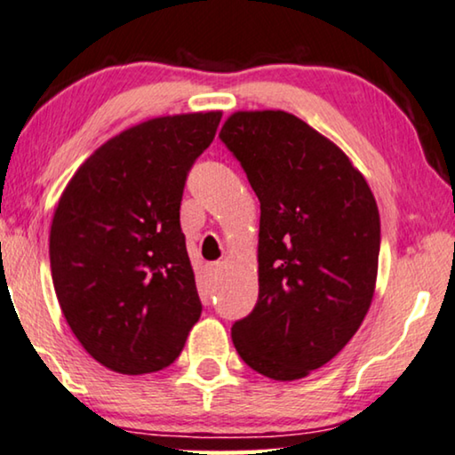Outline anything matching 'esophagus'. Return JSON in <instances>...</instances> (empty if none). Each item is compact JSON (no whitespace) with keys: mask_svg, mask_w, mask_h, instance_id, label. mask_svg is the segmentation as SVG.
I'll return each instance as SVG.
<instances>
[{"mask_svg":"<svg viewBox=\"0 0 455 455\" xmlns=\"http://www.w3.org/2000/svg\"><path fill=\"white\" fill-rule=\"evenodd\" d=\"M220 267H222V264H219V261H216V264H208L206 266V272H208V276L210 278H216L220 274Z\"/></svg>","mask_w":455,"mask_h":455,"instance_id":"obj_1","label":"esophagus"}]
</instances>
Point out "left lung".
I'll use <instances>...</instances> for the list:
<instances>
[{"label": "left lung", "mask_w": 455, "mask_h": 455, "mask_svg": "<svg viewBox=\"0 0 455 455\" xmlns=\"http://www.w3.org/2000/svg\"><path fill=\"white\" fill-rule=\"evenodd\" d=\"M220 140L261 210L258 303L235 322L233 344L258 373L300 379L340 353L367 315L379 210L350 158L291 113L236 111Z\"/></svg>", "instance_id": "8db88e82"}]
</instances>
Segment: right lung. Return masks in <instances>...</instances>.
I'll return each mask as SVG.
<instances>
[{
  "label": "right lung",
  "instance_id": "right-lung-1",
  "mask_svg": "<svg viewBox=\"0 0 455 455\" xmlns=\"http://www.w3.org/2000/svg\"><path fill=\"white\" fill-rule=\"evenodd\" d=\"M220 117L166 115L121 132L82 163L57 204V300L86 353L115 373L169 367L202 315L179 208Z\"/></svg>",
  "mask_w": 455,
  "mask_h": 455
}]
</instances>
